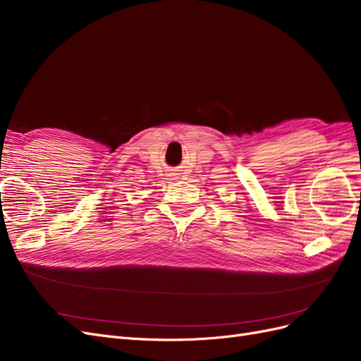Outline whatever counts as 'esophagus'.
I'll return each mask as SVG.
<instances>
[{"mask_svg":"<svg viewBox=\"0 0 361 361\" xmlns=\"http://www.w3.org/2000/svg\"><path fill=\"white\" fill-rule=\"evenodd\" d=\"M178 174H179V173H171V174H169V176H170L171 179H178V178H179Z\"/></svg>","mask_w":361,"mask_h":361,"instance_id":"1","label":"esophagus"}]
</instances>
